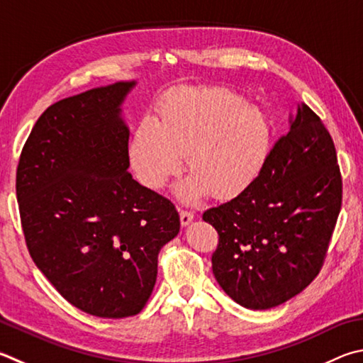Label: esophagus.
<instances>
[{
    "instance_id": "34e87169",
    "label": "esophagus",
    "mask_w": 363,
    "mask_h": 363,
    "mask_svg": "<svg viewBox=\"0 0 363 363\" xmlns=\"http://www.w3.org/2000/svg\"><path fill=\"white\" fill-rule=\"evenodd\" d=\"M179 217L182 225H189V223L194 220V213H190L187 209H179Z\"/></svg>"
}]
</instances>
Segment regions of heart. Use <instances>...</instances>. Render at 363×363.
Returning <instances> with one entry per match:
<instances>
[{"mask_svg":"<svg viewBox=\"0 0 363 363\" xmlns=\"http://www.w3.org/2000/svg\"><path fill=\"white\" fill-rule=\"evenodd\" d=\"M269 143L272 123L260 108L228 89L206 87L163 96L154 122L138 123L128 152L136 176L149 189H162L187 155L192 174L181 184V199L195 201L213 192L228 200L257 181Z\"/></svg>","mask_w":363,"mask_h":363,"instance_id":"heart-1","label":"heart"}]
</instances>
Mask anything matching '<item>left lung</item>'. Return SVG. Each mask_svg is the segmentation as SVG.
<instances>
[{
  "instance_id": "obj_1",
  "label": "left lung",
  "mask_w": 363,
  "mask_h": 363,
  "mask_svg": "<svg viewBox=\"0 0 363 363\" xmlns=\"http://www.w3.org/2000/svg\"><path fill=\"white\" fill-rule=\"evenodd\" d=\"M341 200L332 136L300 103L252 186L203 213L219 235L211 262L223 292L245 308L269 309L306 289L324 265Z\"/></svg>"
}]
</instances>
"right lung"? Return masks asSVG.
<instances>
[{
  "mask_svg": "<svg viewBox=\"0 0 363 363\" xmlns=\"http://www.w3.org/2000/svg\"><path fill=\"white\" fill-rule=\"evenodd\" d=\"M133 85L116 82L49 106L16 176L33 262L72 306L106 319L141 311L160 249L181 227L174 204L127 171L121 104Z\"/></svg>",
  "mask_w": 363,
  "mask_h": 363,
  "instance_id": "obj_1",
  "label": "right lung"
}]
</instances>
